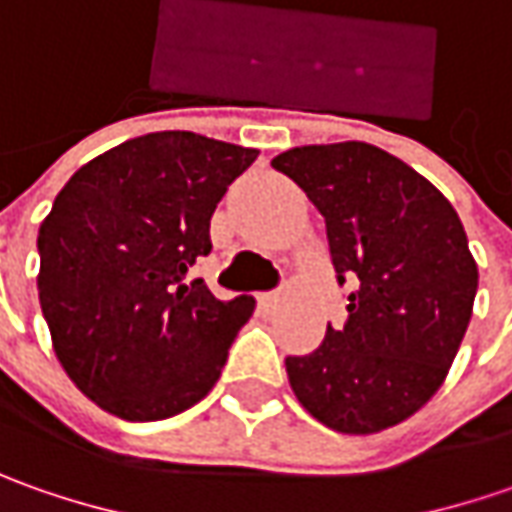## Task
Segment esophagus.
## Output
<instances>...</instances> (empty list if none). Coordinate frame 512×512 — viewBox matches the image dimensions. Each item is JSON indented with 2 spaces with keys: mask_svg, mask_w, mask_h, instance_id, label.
<instances>
[{
  "mask_svg": "<svg viewBox=\"0 0 512 512\" xmlns=\"http://www.w3.org/2000/svg\"><path fill=\"white\" fill-rule=\"evenodd\" d=\"M259 302H262V307H267V310H273V307H279V302H282V293H279V290L262 293V296H259Z\"/></svg>",
  "mask_w": 512,
  "mask_h": 512,
  "instance_id": "34e87169",
  "label": "esophagus"
}]
</instances>
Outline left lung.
<instances>
[{
    "label": "left lung",
    "mask_w": 512,
    "mask_h": 512,
    "mask_svg": "<svg viewBox=\"0 0 512 512\" xmlns=\"http://www.w3.org/2000/svg\"><path fill=\"white\" fill-rule=\"evenodd\" d=\"M325 216L347 322L327 325L287 379L313 419L367 436L410 419L442 387L473 316L479 267L462 219L422 173L367 142L279 153Z\"/></svg>",
    "instance_id": "left-lung-1"
}]
</instances>
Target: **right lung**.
I'll list each match as a JSON object with an SVG mask.
<instances>
[{"label":"right lung","instance_id":"obj_1","mask_svg":"<svg viewBox=\"0 0 512 512\" xmlns=\"http://www.w3.org/2000/svg\"><path fill=\"white\" fill-rule=\"evenodd\" d=\"M259 150L159 130L76 170L39 225V305L53 353L90 402L159 422L202 402L253 296L216 299L187 270L210 216Z\"/></svg>","mask_w":512,"mask_h":512}]
</instances>
